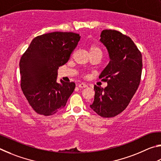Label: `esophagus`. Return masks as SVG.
Returning a JSON list of instances; mask_svg holds the SVG:
<instances>
[{
  "mask_svg": "<svg viewBox=\"0 0 161 161\" xmlns=\"http://www.w3.org/2000/svg\"><path fill=\"white\" fill-rule=\"evenodd\" d=\"M78 87L79 88H86V87H88V85H87L86 83H80L78 85Z\"/></svg>",
  "mask_w": 161,
  "mask_h": 161,
  "instance_id": "esophagus-1",
  "label": "esophagus"
}]
</instances>
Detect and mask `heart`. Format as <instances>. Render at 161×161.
Masks as SVG:
<instances>
[{
  "mask_svg": "<svg viewBox=\"0 0 161 161\" xmlns=\"http://www.w3.org/2000/svg\"><path fill=\"white\" fill-rule=\"evenodd\" d=\"M89 51H90V53H95V52H101V49L97 46H96L95 44H91L89 47Z\"/></svg>",
  "mask_w": 161,
  "mask_h": 161,
  "instance_id": "obj_1",
  "label": "heart"
}]
</instances>
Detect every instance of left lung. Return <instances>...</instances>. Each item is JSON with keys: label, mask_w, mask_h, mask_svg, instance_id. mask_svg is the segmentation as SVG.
<instances>
[{"label": "left lung", "mask_w": 161, "mask_h": 161, "mask_svg": "<svg viewBox=\"0 0 161 161\" xmlns=\"http://www.w3.org/2000/svg\"><path fill=\"white\" fill-rule=\"evenodd\" d=\"M100 37L110 58L100 75L108 86H94L95 99L90 107L99 116L109 118L125 110L139 88L142 56L131 39L119 31L104 30Z\"/></svg>", "instance_id": "1"}]
</instances>
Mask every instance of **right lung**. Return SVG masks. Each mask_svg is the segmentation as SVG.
<instances>
[{
  "label": "right lung",
  "mask_w": 161,
  "mask_h": 161,
  "mask_svg": "<svg viewBox=\"0 0 161 161\" xmlns=\"http://www.w3.org/2000/svg\"><path fill=\"white\" fill-rule=\"evenodd\" d=\"M79 34L54 32L36 36L19 61L20 86L36 113L51 116L64 108L75 87L56 82L57 70L69 60L80 41Z\"/></svg>",
  "instance_id": "obj_1"
}]
</instances>
